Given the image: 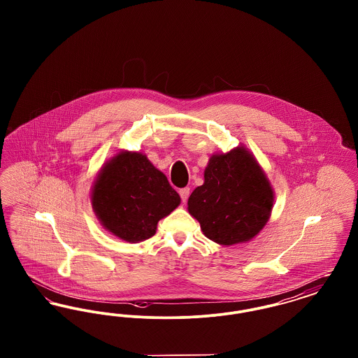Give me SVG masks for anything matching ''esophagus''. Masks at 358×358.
<instances>
[{
	"mask_svg": "<svg viewBox=\"0 0 358 358\" xmlns=\"http://www.w3.org/2000/svg\"><path fill=\"white\" fill-rule=\"evenodd\" d=\"M189 193H190V189H189V187H182V189H180V196H181L182 203H185V201H187V197H189Z\"/></svg>",
	"mask_w": 358,
	"mask_h": 358,
	"instance_id": "34e87169",
	"label": "esophagus"
}]
</instances>
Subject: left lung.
<instances>
[{
    "label": "left lung",
    "instance_id": "1",
    "mask_svg": "<svg viewBox=\"0 0 358 358\" xmlns=\"http://www.w3.org/2000/svg\"><path fill=\"white\" fill-rule=\"evenodd\" d=\"M273 192L255 158L238 148L212 155L204 184L187 200L205 236L222 245L248 241L268 222Z\"/></svg>",
    "mask_w": 358,
    "mask_h": 358
}]
</instances>
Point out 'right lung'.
Returning a JSON list of instances; mask_svg holds the SVG:
<instances>
[{
    "label": "right lung",
    "mask_w": 358,
    "mask_h": 358,
    "mask_svg": "<svg viewBox=\"0 0 358 358\" xmlns=\"http://www.w3.org/2000/svg\"><path fill=\"white\" fill-rule=\"evenodd\" d=\"M91 200L103 227L129 243L152 238L158 222L181 201L166 176L146 155L129 152L103 168Z\"/></svg>",
    "instance_id": "right-lung-1"
}]
</instances>
